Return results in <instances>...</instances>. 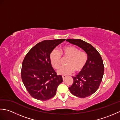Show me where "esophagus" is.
I'll list each match as a JSON object with an SVG mask.
<instances>
[{
    "instance_id": "34e87169",
    "label": "esophagus",
    "mask_w": 120,
    "mask_h": 120,
    "mask_svg": "<svg viewBox=\"0 0 120 120\" xmlns=\"http://www.w3.org/2000/svg\"><path fill=\"white\" fill-rule=\"evenodd\" d=\"M67 76H65V75H63L62 76V79H63V80H64L65 79V78L67 77Z\"/></svg>"
}]
</instances>
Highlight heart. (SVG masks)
Returning <instances> with one entry per match:
<instances>
[{
	"label": "heart",
	"mask_w": 120,
	"mask_h": 120,
	"mask_svg": "<svg viewBox=\"0 0 120 120\" xmlns=\"http://www.w3.org/2000/svg\"><path fill=\"white\" fill-rule=\"evenodd\" d=\"M61 55L63 57L68 58V59L67 62V66L62 67L58 70L57 72L60 75H70L74 70L76 73L81 72L86 67L88 59V55L86 52L80 51L74 46H65L61 49L60 52L55 49L50 53V62L55 68L60 67Z\"/></svg>",
	"instance_id": "heart-1"
}]
</instances>
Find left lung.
I'll return each instance as SVG.
<instances>
[{
	"label": "left lung",
	"instance_id": "obj_1",
	"mask_svg": "<svg viewBox=\"0 0 120 120\" xmlns=\"http://www.w3.org/2000/svg\"><path fill=\"white\" fill-rule=\"evenodd\" d=\"M67 42L81 48L87 53L88 61L83 70L73 78V83L68 88L71 93L85 98L95 93L99 88L104 73L101 55L92 45L80 39H68Z\"/></svg>",
	"mask_w": 120,
	"mask_h": 120
}]
</instances>
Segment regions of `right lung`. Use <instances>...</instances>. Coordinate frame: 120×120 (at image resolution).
Here are the masks:
<instances>
[{
  "label": "right lung",
  "instance_id": "add662e5",
  "mask_svg": "<svg viewBox=\"0 0 120 120\" xmlns=\"http://www.w3.org/2000/svg\"><path fill=\"white\" fill-rule=\"evenodd\" d=\"M65 39L44 40L38 43L25 56L22 63V82L32 98L40 101L52 98L56 94L62 77L57 75L50 60L52 50Z\"/></svg>",
  "mask_w": 120,
  "mask_h": 120
}]
</instances>
